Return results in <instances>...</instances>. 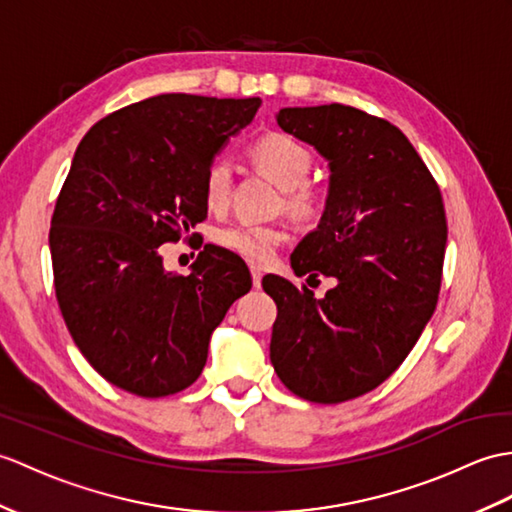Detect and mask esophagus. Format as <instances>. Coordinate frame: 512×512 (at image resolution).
<instances>
[{"label":"esophagus","mask_w":512,"mask_h":512,"mask_svg":"<svg viewBox=\"0 0 512 512\" xmlns=\"http://www.w3.org/2000/svg\"><path fill=\"white\" fill-rule=\"evenodd\" d=\"M251 275H253V285H255V288H261V270L259 268H251Z\"/></svg>","instance_id":"esophagus-1"}]
</instances>
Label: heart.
Returning <instances> with one entry per match:
<instances>
[{"label": "heart", "instance_id": "obj_1", "mask_svg": "<svg viewBox=\"0 0 512 512\" xmlns=\"http://www.w3.org/2000/svg\"><path fill=\"white\" fill-rule=\"evenodd\" d=\"M251 159L270 181L285 189V207L290 213L301 220H314L318 216L323 200L310 183H305L314 161L301 141L285 133H266L253 141ZM202 192L211 211L227 207L231 194V165L227 161L216 159L209 163ZM216 242L251 264L266 266L285 242V231L275 224L233 222L216 233Z\"/></svg>", "mask_w": 512, "mask_h": 512}]
</instances>
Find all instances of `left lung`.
<instances>
[{
  "label": "left lung",
  "instance_id": "1",
  "mask_svg": "<svg viewBox=\"0 0 512 512\" xmlns=\"http://www.w3.org/2000/svg\"><path fill=\"white\" fill-rule=\"evenodd\" d=\"M285 133L329 161L318 229L290 257L299 277H336L312 290L266 275L277 303L270 362L285 388L314 403L371 392L397 371L432 318L447 242L434 176L397 126L344 104L277 113Z\"/></svg>",
  "mask_w": 512,
  "mask_h": 512
}]
</instances>
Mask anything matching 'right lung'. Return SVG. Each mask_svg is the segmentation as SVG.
Instances as JSON below:
<instances>
[{
    "instance_id": "add662e5",
    "label": "right lung",
    "mask_w": 512,
    "mask_h": 512,
    "mask_svg": "<svg viewBox=\"0 0 512 512\" xmlns=\"http://www.w3.org/2000/svg\"><path fill=\"white\" fill-rule=\"evenodd\" d=\"M259 104L163 93L82 137L52 216L54 288L76 347L113 386L137 397L192 386L213 329L251 290L246 264L220 246L205 244L187 277L163 268L159 246L207 218L209 163Z\"/></svg>"
}]
</instances>
